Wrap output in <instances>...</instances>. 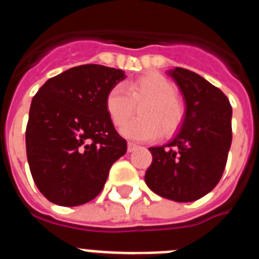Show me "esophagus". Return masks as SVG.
<instances>
[{"instance_id": "esophagus-1", "label": "esophagus", "mask_w": 259, "mask_h": 259, "mask_svg": "<svg viewBox=\"0 0 259 259\" xmlns=\"http://www.w3.org/2000/svg\"><path fill=\"white\" fill-rule=\"evenodd\" d=\"M137 148H139V145H136V144H134V143H128L127 150H128V152H130V153H132V152H135V150H136Z\"/></svg>"}]
</instances>
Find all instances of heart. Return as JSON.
I'll return each mask as SVG.
<instances>
[{
  "mask_svg": "<svg viewBox=\"0 0 259 259\" xmlns=\"http://www.w3.org/2000/svg\"><path fill=\"white\" fill-rule=\"evenodd\" d=\"M176 95L175 85L170 80L157 72H149L128 81L124 87L110 88L105 97V107L111 122L122 125L134 112V105L141 104L142 118L125 122L120 134L130 140L152 141L161 131L171 135L182 124L184 109Z\"/></svg>",
  "mask_w": 259,
  "mask_h": 259,
  "instance_id": "1",
  "label": "heart"
}]
</instances>
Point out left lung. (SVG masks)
Returning <instances> with one entry per match:
<instances>
[{"instance_id":"obj_1","label":"left lung","mask_w":259,"mask_h":259,"mask_svg":"<svg viewBox=\"0 0 259 259\" xmlns=\"http://www.w3.org/2000/svg\"><path fill=\"white\" fill-rule=\"evenodd\" d=\"M167 74L179 87L185 114L170 143L149 148L153 162L145 183L154 193L192 202L211 192L223 175L232 143V107L227 96L193 71Z\"/></svg>"}]
</instances>
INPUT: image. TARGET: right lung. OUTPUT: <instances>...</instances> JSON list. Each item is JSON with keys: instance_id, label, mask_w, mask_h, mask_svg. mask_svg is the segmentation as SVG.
<instances>
[{"instance_id": "add662e5", "label": "right lung", "mask_w": 259, "mask_h": 259, "mask_svg": "<svg viewBox=\"0 0 259 259\" xmlns=\"http://www.w3.org/2000/svg\"><path fill=\"white\" fill-rule=\"evenodd\" d=\"M124 71L83 65L52 77L32 98L26 149L33 182L53 203L79 206L102 191L127 152L105 107Z\"/></svg>"}]
</instances>
